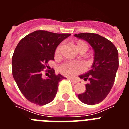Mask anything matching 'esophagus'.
<instances>
[{
	"instance_id": "34e87169",
	"label": "esophagus",
	"mask_w": 129,
	"mask_h": 129,
	"mask_svg": "<svg viewBox=\"0 0 129 129\" xmlns=\"http://www.w3.org/2000/svg\"><path fill=\"white\" fill-rule=\"evenodd\" d=\"M68 79L71 82H72L73 83H77V81L74 79H72V78H68Z\"/></svg>"
}]
</instances>
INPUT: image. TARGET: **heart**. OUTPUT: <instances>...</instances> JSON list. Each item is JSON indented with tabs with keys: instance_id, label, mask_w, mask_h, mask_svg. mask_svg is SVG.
Here are the masks:
<instances>
[{
	"instance_id": "heart-1",
	"label": "heart",
	"mask_w": 129,
	"mask_h": 129,
	"mask_svg": "<svg viewBox=\"0 0 129 129\" xmlns=\"http://www.w3.org/2000/svg\"><path fill=\"white\" fill-rule=\"evenodd\" d=\"M75 46L77 50L79 52H86L88 48V46L85 42L83 41H77L75 43ZM61 49V45H59L57 48L55 50V54L59 55ZM83 67L81 64L77 62H67L62 64L61 67H59V71L62 73V74L67 76H72L77 73L80 72L83 70Z\"/></svg>"
}]
</instances>
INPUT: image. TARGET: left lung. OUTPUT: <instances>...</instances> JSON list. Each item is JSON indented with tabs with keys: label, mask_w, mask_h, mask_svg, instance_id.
<instances>
[{
	"label": "left lung",
	"mask_w": 129,
	"mask_h": 129,
	"mask_svg": "<svg viewBox=\"0 0 129 129\" xmlns=\"http://www.w3.org/2000/svg\"><path fill=\"white\" fill-rule=\"evenodd\" d=\"M74 35L88 42L94 50L91 69L79 76L89 82L85 85V92L77 95L81 102L94 105L103 101L113 86L119 67L118 50L111 41L98 34L81 33Z\"/></svg>",
	"instance_id": "left-lung-1"
}]
</instances>
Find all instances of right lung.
<instances>
[{
    "instance_id": "obj_1",
    "label": "right lung",
    "mask_w": 129,
    "mask_h": 129,
    "mask_svg": "<svg viewBox=\"0 0 129 129\" xmlns=\"http://www.w3.org/2000/svg\"><path fill=\"white\" fill-rule=\"evenodd\" d=\"M70 34L38 30L20 40L12 57V74L19 90L28 100L39 105L50 103L58 90V83L66 77L55 70L43 78L42 71L54 60L55 50Z\"/></svg>"
}]
</instances>
